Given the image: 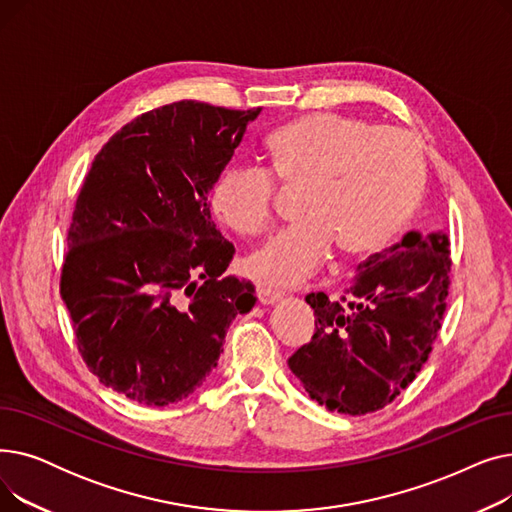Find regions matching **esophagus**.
I'll return each instance as SVG.
<instances>
[{"label":"esophagus","mask_w":512,"mask_h":512,"mask_svg":"<svg viewBox=\"0 0 512 512\" xmlns=\"http://www.w3.org/2000/svg\"><path fill=\"white\" fill-rule=\"evenodd\" d=\"M255 294H257V299H259L261 305H274L276 301H280V299L284 297V292L274 290V288H270V286H263V284H259V286L255 288Z\"/></svg>","instance_id":"1"}]
</instances>
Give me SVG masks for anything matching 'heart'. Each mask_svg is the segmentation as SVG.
Wrapping results in <instances>:
<instances>
[{
	"label": "heart",
	"mask_w": 512,
	"mask_h": 512,
	"mask_svg": "<svg viewBox=\"0 0 512 512\" xmlns=\"http://www.w3.org/2000/svg\"><path fill=\"white\" fill-rule=\"evenodd\" d=\"M267 168L228 166L211 186L215 215L240 236H257L270 220L276 183L297 186L292 220L247 259L267 284L307 278L328 249L367 257L384 249L415 213L427 168L413 134L363 118L311 114L265 141Z\"/></svg>",
	"instance_id": "b5f03b06"
}]
</instances>
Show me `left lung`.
<instances>
[{
    "mask_svg": "<svg viewBox=\"0 0 512 512\" xmlns=\"http://www.w3.org/2000/svg\"><path fill=\"white\" fill-rule=\"evenodd\" d=\"M450 265L446 232H409L367 257L340 299L307 294L315 332L288 367L309 396L346 415L390 405L432 353L446 311Z\"/></svg>",
    "mask_w": 512,
    "mask_h": 512,
    "instance_id": "obj_1",
    "label": "left lung"
}]
</instances>
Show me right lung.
<instances>
[{
	"mask_svg": "<svg viewBox=\"0 0 512 512\" xmlns=\"http://www.w3.org/2000/svg\"><path fill=\"white\" fill-rule=\"evenodd\" d=\"M261 112L174 101L124 124L76 197L60 294L99 382L147 407L193 394L218 365L255 288L222 276L234 257L209 188Z\"/></svg>",
	"mask_w": 512,
	"mask_h": 512,
	"instance_id": "right-lung-1",
	"label": "right lung"
}]
</instances>
